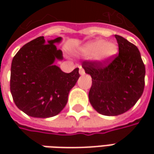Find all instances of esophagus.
<instances>
[{
  "label": "esophagus",
  "instance_id": "obj_1",
  "mask_svg": "<svg viewBox=\"0 0 154 154\" xmlns=\"http://www.w3.org/2000/svg\"><path fill=\"white\" fill-rule=\"evenodd\" d=\"M79 72H80V75H84V74H85V70L81 68V67H80V70H79Z\"/></svg>",
  "mask_w": 154,
  "mask_h": 154
}]
</instances>
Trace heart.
I'll return each instance as SVG.
<instances>
[{"label":"heart","instance_id":"b5f03b06","mask_svg":"<svg viewBox=\"0 0 154 154\" xmlns=\"http://www.w3.org/2000/svg\"><path fill=\"white\" fill-rule=\"evenodd\" d=\"M117 45L103 39L90 41L78 49V53L85 58H92L98 63H108L116 55Z\"/></svg>","mask_w":154,"mask_h":154}]
</instances>
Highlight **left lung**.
<instances>
[{"label":"left lung","instance_id":"1","mask_svg":"<svg viewBox=\"0 0 154 154\" xmlns=\"http://www.w3.org/2000/svg\"><path fill=\"white\" fill-rule=\"evenodd\" d=\"M119 54L108 63L85 61L82 68L92 77L89 101L96 111L104 116H118L128 111L144 91L145 65L138 48L115 35Z\"/></svg>","mask_w":154,"mask_h":154}]
</instances>
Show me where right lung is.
Listing matches in <instances>:
<instances>
[{
	"mask_svg": "<svg viewBox=\"0 0 154 154\" xmlns=\"http://www.w3.org/2000/svg\"><path fill=\"white\" fill-rule=\"evenodd\" d=\"M62 38L45 41L38 37L17 52L11 66L10 90L16 106L26 115L47 118L59 114L80 77L79 68L67 74L54 64L62 60L57 50Z\"/></svg>",
	"mask_w": 154,
	"mask_h": 154,
	"instance_id": "right-lung-1",
	"label": "right lung"
}]
</instances>
